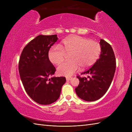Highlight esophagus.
I'll list each match as a JSON object with an SVG mask.
<instances>
[{"label":"esophagus","mask_w":132,"mask_h":132,"mask_svg":"<svg viewBox=\"0 0 132 132\" xmlns=\"http://www.w3.org/2000/svg\"><path fill=\"white\" fill-rule=\"evenodd\" d=\"M71 79H72V78H71V77H67V78H66L67 81H69L70 80H71Z\"/></svg>","instance_id":"1"}]
</instances>
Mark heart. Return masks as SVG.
<instances>
[{"label": "heart", "mask_w": 132, "mask_h": 132, "mask_svg": "<svg viewBox=\"0 0 132 132\" xmlns=\"http://www.w3.org/2000/svg\"><path fill=\"white\" fill-rule=\"evenodd\" d=\"M101 46L97 42L78 36L63 40L60 46L51 48L48 58L52 63L59 64L69 55L70 61L62 63L57 68L59 75L70 77L77 71L79 65L89 67L97 61L101 53Z\"/></svg>", "instance_id": "obj_1"}]
</instances>
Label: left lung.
<instances>
[{
    "mask_svg": "<svg viewBox=\"0 0 132 132\" xmlns=\"http://www.w3.org/2000/svg\"><path fill=\"white\" fill-rule=\"evenodd\" d=\"M101 52L100 58L90 68L78 76L79 84L75 88L78 97L86 101H94L102 97L110 87L116 70V58L112 48L103 39H100Z\"/></svg>",
    "mask_w": 132,
    "mask_h": 132,
    "instance_id": "left-lung-1",
    "label": "left lung"
}]
</instances>
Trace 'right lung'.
<instances>
[{"instance_id":"add662e5","label":"right lung","mask_w":132,"mask_h":132,"mask_svg":"<svg viewBox=\"0 0 132 132\" xmlns=\"http://www.w3.org/2000/svg\"><path fill=\"white\" fill-rule=\"evenodd\" d=\"M58 40L57 35H38L23 49L19 62V71L28 95L41 105H50L56 101L65 77L48 79L55 71L48 58L51 46Z\"/></svg>"}]
</instances>
